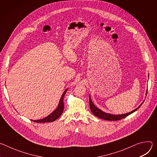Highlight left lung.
Wrapping results in <instances>:
<instances>
[{"instance_id": "obj_1", "label": "left lung", "mask_w": 157, "mask_h": 157, "mask_svg": "<svg viewBox=\"0 0 157 157\" xmlns=\"http://www.w3.org/2000/svg\"><path fill=\"white\" fill-rule=\"evenodd\" d=\"M143 104V102H142ZM140 105L137 108H136V109H134L133 110H132L130 113L125 114H122V115H113L110 114H107L105 113H104L102 110H101L97 108L94 104H93V102L91 101V97L89 96V107H90V109L92 112V113L96 116V117L101 118L102 119H104V120H107V121H119L121 120L122 119H124V117H126L127 116H128V115H130V114L134 113L136 110H137L142 105Z\"/></svg>"}]
</instances>
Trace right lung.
<instances>
[{"label":"right lung","instance_id":"1","mask_svg":"<svg viewBox=\"0 0 157 157\" xmlns=\"http://www.w3.org/2000/svg\"><path fill=\"white\" fill-rule=\"evenodd\" d=\"M67 91L66 90L64 91V92L63 93V94L61 96V98L60 99L59 101V105L57 107V109L53 112V113H52L51 114H50L48 117L40 119V120H37V121H32L35 122H37V123H43V122H53L55 121H56L58 117H59V116L62 114L63 111L64 110V103H63V98L64 96L66 94Z\"/></svg>","mask_w":157,"mask_h":157}]
</instances>
